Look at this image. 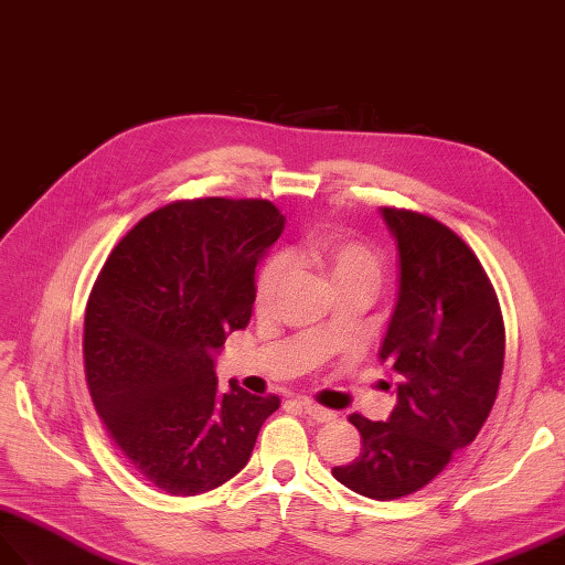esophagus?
<instances>
[{
  "instance_id": "1",
  "label": "esophagus",
  "mask_w": 565,
  "mask_h": 565,
  "mask_svg": "<svg viewBox=\"0 0 565 565\" xmlns=\"http://www.w3.org/2000/svg\"><path fill=\"white\" fill-rule=\"evenodd\" d=\"M299 406L303 408V414H307L309 418H313L316 423H330V420L338 418V414H334V411L323 408V406H318V404H311V402H301Z\"/></svg>"
}]
</instances>
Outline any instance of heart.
I'll return each instance as SVG.
<instances>
[{"mask_svg": "<svg viewBox=\"0 0 565 565\" xmlns=\"http://www.w3.org/2000/svg\"><path fill=\"white\" fill-rule=\"evenodd\" d=\"M289 256L295 264L309 266L323 273L334 287V292L347 287H365L375 292L383 280V262L380 256L365 247L363 242L349 239L342 235H316L301 242ZM289 278V262L285 254L270 256L256 276L254 301L262 313L273 311Z\"/></svg>", "mask_w": 565, "mask_h": 565, "instance_id": "b5f03b06", "label": "heart"}]
</instances>
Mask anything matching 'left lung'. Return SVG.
<instances>
[{"instance_id":"left-lung-1","label":"left lung","mask_w":565,"mask_h":565,"mask_svg":"<svg viewBox=\"0 0 565 565\" xmlns=\"http://www.w3.org/2000/svg\"><path fill=\"white\" fill-rule=\"evenodd\" d=\"M399 249V295L380 347L394 371L392 416L349 423L361 454L332 476L377 501L418 492L478 437L504 371V318L478 256L439 221L380 209Z\"/></svg>"}]
</instances>
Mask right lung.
Listing matches in <instances>:
<instances>
[{
    "mask_svg": "<svg viewBox=\"0 0 565 565\" xmlns=\"http://www.w3.org/2000/svg\"><path fill=\"white\" fill-rule=\"evenodd\" d=\"M285 216L266 200H182L118 242L85 311V377L106 433L159 490L194 497L247 466L276 394L235 380L216 354L252 318L254 276Z\"/></svg>",
    "mask_w": 565,
    "mask_h": 565,
    "instance_id": "right-lung-1",
    "label": "right lung"
}]
</instances>
